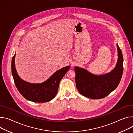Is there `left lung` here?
Here are the masks:
<instances>
[{
  "instance_id": "left-lung-1",
  "label": "left lung",
  "mask_w": 133,
  "mask_h": 133,
  "mask_svg": "<svg viewBox=\"0 0 133 133\" xmlns=\"http://www.w3.org/2000/svg\"><path fill=\"white\" fill-rule=\"evenodd\" d=\"M118 60L115 67L110 72L96 75L87 69L75 67V82L79 92L92 99L103 98L114 91L121 80L123 72V57L118 44Z\"/></svg>"
}]
</instances>
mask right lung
Segmentation results:
<instances>
[{"instance_id":"add662e5","label":"right lung","mask_w":133,"mask_h":133,"mask_svg":"<svg viewBox=\"0 0 133 133\" xmlns=\"http://www.w3.org/2000/svg\"><path fill=\"white\" fill-rule=\"evenodd\" d=\"M14 55L11 60V72L16 87L24 98L34 102H46L52 100L57 94L61 79L70 68L69 66L60 69L43 83H31L22 79L15 68Z\"/></svg>"}]
</instances>
